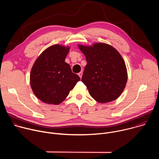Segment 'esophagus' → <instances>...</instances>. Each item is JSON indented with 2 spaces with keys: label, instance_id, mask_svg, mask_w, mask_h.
I'll list each match as a JSON object with an SVG mask.
<instances>
[{
  "label": "esophagus",
  "instance_id": "esophagus-1",
  "mask_svg": "<svg viewBox=\"0 0 159 159\" xmlns=\"http://www.w3.org/2000/svg\"><path fill=\"white\" fill-rule=\"evenodd\" d=\"M78 75H79V76L80 77V78H81V77H82V72H79V73L78 74Z\"/></svg>",
  "mask_w": 159,
  "mask_h": 159
}]
</instances>
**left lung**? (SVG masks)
Segmentation results:
<instances>
[{"mask_svg":"<svg viewBox=\"0 0 159 159\" xmlns=\"http://www.w3.org/2000/svg\"><path fill=\"white\" fill-rule=\"evenodd\" d=\"M79 47L87 61L81 80L90 95L101 103L116 99L127 82L126 67L121 55L104 43L90 47L79 45Z\"/></svg>","mask_w":159,"mask_h":159,"instance_id":"8db88e82","label":"left lung"}]
</instances>
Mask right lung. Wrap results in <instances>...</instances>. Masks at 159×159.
Returning a JSON list of instances; mask_svg holds the SVG:
<instances>
[{
  "label": "right lung",
  "mask_w": 159,
  "mask_h": 159,
  "mask_svg": "<svg viewBox=\"0 0 159 159\" xmlns=\"http://www.w3.org/2000/svg\"><path fill=\"white\" fill-rule=\"evenodd\" d=\"M69 48L58 44L45 50L34 62L30 74L31 89L43 102L58 104L80 79L65 61Z\"/></svg>",
  "instance_id": "obj_1"
}]
</instances>
